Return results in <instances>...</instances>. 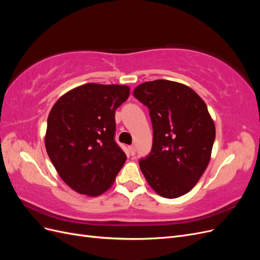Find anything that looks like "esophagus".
<instances>
[{
	"instance_id": "obj_1",
	"label": "esophagus",
	"mask_w": 260,
	"mask_h": 260,
	"mask_svg": "<svg viewBox=\"0 0 260 260\" xmlns=\"http://www.w3.org/2000/svg\"><path fill=\"white\" fill-rule=\"evenodd\" d=\"M129 153H130V155H131V156L135 155V154H136V147L133 146V145L129 146Z\"/></svg>"
}]
</instances>
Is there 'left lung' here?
Wrapping results in <instances>:
<instances>
[{"label": "left lung", "mask_w": 260, "mask_h": 260, "mask_svg": "<svg viewBox=\"0 0 260 260\" xmlns=\"http://www.w3.org/2000/svg\"><path fill=\"white\" fill-rule=\"evenodd\" d=\"M133 96L147 106L153 125L151 153L139 160L153 190L166 199L190 192L206 170L216 137L207 106L191 88L155 80Z\"/></svg>", "instance_id": "obj_1"}]
</instances>
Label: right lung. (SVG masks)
<instances>
[{
  "label": "right lung",
  "mask_w": 260,
  "mask_h": 260,
  "mask_svg": "<svg viewBox=\"0 0 260 260\" xmlns=\"http://www.w3.org/2000/svg\"><path fill=\"white\" fill-rule=\"evenodd\" d=\"M129 92L127 85L86 83L52 107L46 152L59 177L76 192L104 193L122 168L127 156L115 141V111Z\"/></svg>",
  "instance_id": "right-lung-1"
}]
</instances>
